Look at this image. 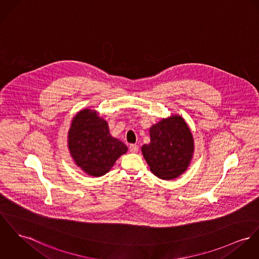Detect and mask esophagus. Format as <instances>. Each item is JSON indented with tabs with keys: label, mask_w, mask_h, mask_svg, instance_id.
<instances>
[{
	"label": "esophagus",
	"mask_w": 259,
	"mask_h": 259,
	"mask_svg": "<svg viewBox=\"0 0 259 259\" xmlns=\"http://www.w3.org/2000/svg\"><path fill=\"white\" fill-rule=\"evenodd\" d=\"M130 151L133 153H137L139 151V146L137 144H131L130 145Z\"/></svg>",
	"instance_id": "esophagus-1"
}]
</instances>
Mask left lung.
I'll list each match as a JSON object with an SVG mask.
<instances>
[{
    "label": "left lung",
    "mask_w": 259,
    "mask_h": 259,
    "mask_svg": "<svg viewBox=\"0 0 259 259\" xmlns=\"http://www.w3.org/2000/svg\"><path fill=\"white\" fill-rule=\"evenodd\" d=\"M150 142L141 151L150 171L160 179L172 180L183 174L194 153L193 135L179 115L163 118L149 130Z\"/></svg>",
    "instance_id": "left-lung-1"
}]
</instances>
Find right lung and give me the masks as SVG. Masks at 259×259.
Listing matches in <instances>:
<instances>
[{
    "label": "right lung",
    "mask_w": 259,
    "mask_h": 259,
    "mask_svg": "<svg viewBox=\"0 0 259 259\" xmlns=\"http://www.w3.org/2000/svg\"><path fill=\"white\" fill-rule=\"evenodd\" d=\"M71 156L86 174L105 175L127 151L126 145L110 135L108 122L95 110L85 109L72 119L68 132Z\"/></svg>",
    "instance_id": "1"
}]
</instances>
